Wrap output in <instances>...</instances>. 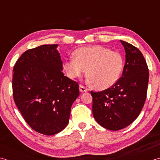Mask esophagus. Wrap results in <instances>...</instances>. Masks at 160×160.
<instances>
[{
    "instance_id": "esophagus-1",
    "label": "esophagus",
    "mask_w": 160,
    "mask_h": 160,
    "mask_svg": "<svg viewBox=\"0 0 160 160\" xmlns=\"http://www.w3.org/2000/svg\"><path fill=\"white\" fill-rule=\"evenodd\" d=\"M79 90H80L81 92H88V89L87 88L80 85V86H79Z\"/></svg>"
}]
</instances>
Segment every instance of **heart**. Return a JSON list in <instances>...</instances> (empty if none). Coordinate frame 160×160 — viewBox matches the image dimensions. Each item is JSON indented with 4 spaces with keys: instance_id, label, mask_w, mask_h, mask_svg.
<instances>
[{
    "instance_id": "heart-1",
    "label": "heart",
    "mask_w": 160,
    "mask_h": 160,
    "mask_svg": "<svg viewBox=\"0 0 160 160\" xmlns=\"http://www.w3.org/2000/svg\"><path fill=\"white\" fill-rule=\"evenodd\" d=\"M74 58L64 61L63 67L68 77L75 79L86 69L87 81L94 88L106 90L118 81L123 68V58L118 52L96 45L78 48Z\"/></svg>"
}]
</instances>
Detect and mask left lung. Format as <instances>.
Returning a JSON list of instances; mask_svg holds the SVG:
<instances>
[{
	"label": "left lung",
	"instance_id": "8db88e82",
	"mask_svg": "<svg viewBox=\"0 0 160 160\" xmlns=\"http://www.w3.org/2000/svg\"><path fill=\"white\" fill-rule=\"evenodd\" d=\"M126 52L122 76L110 88L91 91L92 114L99 125L110 130L129 126L141 112L147 94L148 68L139 49L121 41Z\"/></svg>",
	"mask_w": 160,
	"mask_h": 160
}]
</instances>
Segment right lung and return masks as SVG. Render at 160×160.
<instances>
[{
	"label": "right lung",
	"instance_id": "add662e5",
	"mask_svg": "<svg viewBox=\"0 0 160 160\" xmlns=\"http://www.w3.org/2000/svg\"><path fill=\"white\" fill-rule=\"evenodd\" d=\"M57 44L25 51L14 67L13 96L25 122L41 134L53 135L69 122L79 85L64 76Z\"/></svg>",
	"mask_w": 160,
	"mask_h": 160
}]
</instances>
